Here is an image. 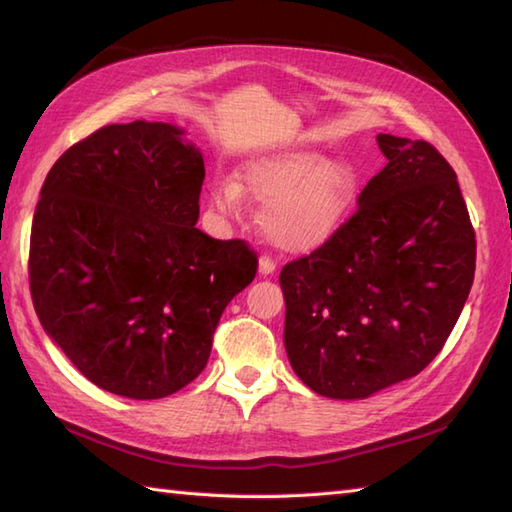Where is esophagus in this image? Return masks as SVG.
<instances>
[{
  "mask_svg": "<svg viewBox=\"0 0 512 512\" xmlns=\"http://www.w3.org/2000/svg\"><path fill=\"white\" fill-rule=\"evenodd\" d=\"M275 268H277V264L273 262V257H268V255L259 257V273H262V275H273Z\"/></svg>",
  "mask_w": 512,
  "mask_h": 512,
  "instance_id": "esophagus-1",
  "label": "esophagus"
}]
</instances>
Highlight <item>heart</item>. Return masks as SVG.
I'll return each instance as SVG.
<instances>
[{
  "label": "heart",
  "mask_w": 512,
  "mask_h": 512,
  "mask_svg": "<svg viewBox=\"0 0 512 512\" xmlns=\"http://www.w3.org/2000/svg\"><path fill=\"white\" fill-rule=\"evenodd\" d=\"M356 178L350 165L328 160L310 149L279 151L248 162L242 187L233 178L217 180L211 202L224 215H239L244 191L264 202L259 228L268 242L288 253H308L336 233Z\"/></svg>",
  "instance_id": "b5f03b06"
}]
</instances>
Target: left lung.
I'll return each instance as SVG.
<instances>
[{
  "label": "left lung",
  "instance_id": "1",
  "mask_svg": "<svg viewBox=\"0 0 512 512\" xmlns=\"http://www.w3.org/2000/svg\"><path fill=\"white\" fill-rule=\"evenodd\" d=\"M376 140L387 165L356 211L279 275L290 365L328 398H367L420 374L473 286L475 231L453 167L427 140Z\"/></svg>",
  "mask_w": 512,
  "mask_h": 512
}]
</instances>
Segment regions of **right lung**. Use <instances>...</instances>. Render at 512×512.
I'll list each match as a JSON object with an SVG mask.
<instances>
[{
	"instance_id": "1",
	"label": "right lung",
	"mask_w": 512,
	"mask_h": 512,
	"mask_svg": "<svg viewBox=\"0 0 512 512\" xmlns=\"http://www.w3.org/2000/svg\"><path fill=\"white\" fill-rule=\"evenodd\" d=\"M182 129L105 125L54 162L32 217L37 317L79 372L156 400L206 367L224 308L257 273L244 239L195 228L204 160Z\"/></svg>"
}]
</instances>
